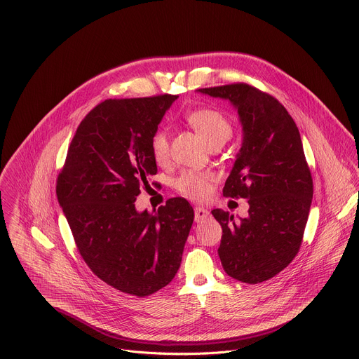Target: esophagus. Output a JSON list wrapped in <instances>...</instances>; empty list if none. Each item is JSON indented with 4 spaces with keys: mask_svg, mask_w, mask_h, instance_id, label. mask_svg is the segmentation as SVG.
Masks as SVG:
<instances>
[{
    "mask_svg": "<svg viewBox=\"0 0 359 359\" xmlns=\"http://www.w3.org/2000/svg\"><path fill=\"white\" fill-rule=\"evenodd\" d=\"M209 210L208 209H204V208H196L194 209V220L197 222V223H201V222H204L206 220L208 217H209Z\"/></svg>",
    "mask_w": 359,
    "mask_h": 359,
    "instance_id": "34e87169",
    "label": "esophagus"
}]
</instances>
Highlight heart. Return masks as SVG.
<instances>
[{"label":"heart","instance_id":"b5f03b06","mask_svg":"<svg viewBox=\"0 0 359 359\" xmlns=\"http://www.w3.org/2000/svg\"><path fill=\"white\" fill-rule=\"evenodd\" d=\"M187 123L198 135L208 147L213 144H224L233 133V126L230 121L215 109H196L187 114ZM151 156L158 163H163L169 158V136L163 130H158L150 140ZM212 176L208 173L197 172H183L175 182L176 189L190 197L203 198L210 190Z\"/></svg>","mask_w":359,"mask_h":359}]
</instances>
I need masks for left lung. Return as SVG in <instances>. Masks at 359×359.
Listing matches in <instances>:
<instances>
[{"label":"left lung","instance_id":"8db88e82","mask_svg":"<svg viewBox=\"0 0 359 359\" xmlns=\"http://www.w3.org/2000/svg\"><path fill=\"white\" fill-rule=\"evenodd\" d=\"M237 109L243 143L226 180V197L248 200L236 220L212 210L222 224L219 257L224 271L248 284L267 281L297 255L313 200V177L294 119L271 95L247 83L197 89Z\"/></svg>","mask_w":359,"mask_h":359}]
</instances>
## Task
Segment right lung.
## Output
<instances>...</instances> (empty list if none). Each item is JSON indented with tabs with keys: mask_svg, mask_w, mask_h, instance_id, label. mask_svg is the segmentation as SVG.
<instances>
[{
	"mask_svg": "<svg viewBox=\"0 0 359 359\" xmlns=\"http://www.w3.org/2000/svg\"><path fill=\"white\" fill-rule=\"evenodd\" d=\"M176 95L108 99L79 123L58 175L57 196L83 262L102 281L136 297L176 276L194 212L175 197L158 212L135 208L156 175L150 140Z\"/></svg>",
	"mask_w": 359,
	"mask_h": 359,
	"instance_id": "right-lung-1",
	"label": "right lung"
}]
</instances>
